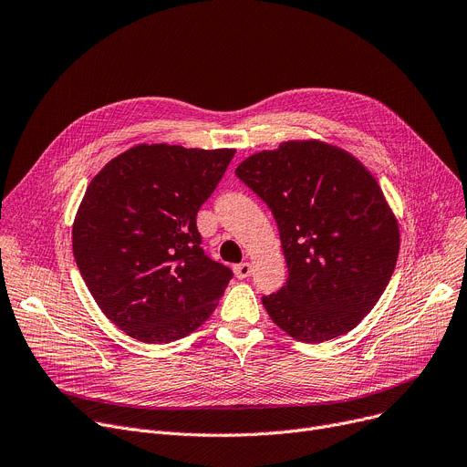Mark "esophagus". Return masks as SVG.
<instances>
[{
  "label": "esophagus",
  "mask_w": 467,
  "mask_h": 467,
  "mask_svg": "<svg viewBox=\"0 0 467 467\" xmlns=\"http://www.w3.org/2000/svg\"><path fill=\"white\" fill-rule=\"evenodd\" d=\"M234 275L238 280H246L252 275V265L250 263H240L234 265Z\"/></svg>",
  "instance_id": "esophagus-1"
}]
</instances>
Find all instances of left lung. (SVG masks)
I'll return each instance as SVG.
<instances>
[{"label":"left lung","instance_id":"obj_1","mask_svg":"<svg viewBox=\"0 0 467 467\" xmlns=\"http://www.w3.org/2000/svg\"><path fill=\"white\" fill-rule=\"evenodd\" d=\"M234 174L271 208L287 280L263 305L293 338L324 342L352 331L384 293L400 225L373 174L335 145L284 141Z\"/></svg>","mask_w":467,"mask_h":467}]
</instances>
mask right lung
Here are the masks:
<instances>
[{"mask_svg": "<svg viewBox=\"0 0 467 467\" xmlns=\"http://www.w3.org/2000/svg\"><path fill=\"white\" fill-rule=\"evenodd\" d=\"M234 150L140 143L109 161L73 221V257L90 296L129 337L159 345L202 326L233 278L201 248L196 213Z\"/></svg>", "mask_w": 467, "mask_h": 467, "instance_id": "right-lung-1", "label": "right lung"}]
</instances>
